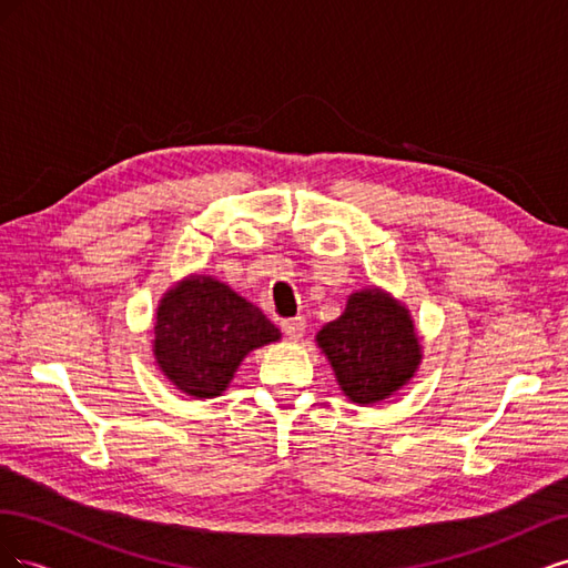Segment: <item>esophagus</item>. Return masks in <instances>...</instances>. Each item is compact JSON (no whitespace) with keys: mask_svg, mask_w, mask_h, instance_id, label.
Returning <instances> with one entry per match:
<instances>
[{"mask_svg":"<svg viewBox=\"0 0 568 568\" xmlns=\"http://www.w3.org/2000/svg\"><path fill=\"white\" fill-rule=\"evenodd\" d=\"M282 332L286 334V338L298 341L305 334V317H291V320H282Z\"/></svg>","mask_w":568,"mask_h":568,"instance_id":"34e87169","label":"esophagus"}]
</instances>
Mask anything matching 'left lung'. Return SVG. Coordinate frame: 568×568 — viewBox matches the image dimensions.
<instances>
[{"label": "left lung", "mask_w": 568, "mask_h": 568, "mask_svg": "<svg viewBox=\"0 0 568 568\" xmlns=\"http://www.w3.org/2000/svg\"><path fill=\"white\" fill-rule=\"evenodd\" d=\"M317 341L338 386L359 405L379 403L405 386L422 357L407 311L376 288L353 294L346 313L324 324Z\"/></svg>", "instance_id": "left-lung-1"}]
</instances>
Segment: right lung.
<instances>
[{"instance_id": "right-lung-1", "label": "right lung", "mask_w": 568, "mask_h": 568, "mask_svg": "<svg viewBox=\"0 0 568 568\" xmlns=\"http://www.w3.org/2000/svg\"><path fill=\"white\" fill-rule=\"evenodd\" d=\"M153 355L180 390L213 398L227 388L239 363L280 338L253 303L209 277L182 282L161 301Z\"/></svg>"}]
</instances>
